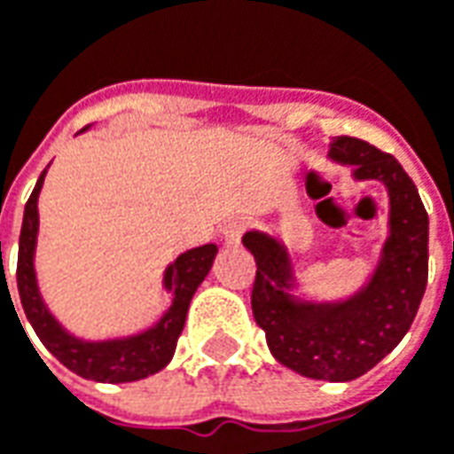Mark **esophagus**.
I'll return each instance as SVG.
<instances>
[{
	"label": "esophagus",
	"mask_w": 454,
	"mask_h": 454,
	"mask_svg": "<svg viewBox=\"0 0 454 454\" xmlns=\"http://www.w3.org/2000/svg\"><path fill=\"white\" fill-rule=\"evenodd\" d=\"M243 233H246V223H243L240 218H233V221H228L226 228H223V240H226L228 246H236V243H240Z\"/></svg>",
	"instance_id": "34e87169"
}]
</instances>
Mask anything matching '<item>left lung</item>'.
Returning <instances> with one entry per match:
<instances>
[{
  "mask_svg": "<svg viewBox=\"0 0 454 454\" xmlns=\"http://www.w3.org/2000/svg\"><path fill=\"white\" fill-rule=\"evenodd\" d=\"M331 158L357 179H380L389 192V238L370 285L340 304L296 301L286 294L292 260L267 233L250 231L243 246L255 257L253 316L270 352L311 380L350 381L384 360L419 314L428 285V214L399 160L367 140L338 136Z\"/></svg>",
  "mask_w": 454,
  "mask_h": 454,
  "instance_id": "left-lung-1",
  "label": "left lung"
}]
</instances>
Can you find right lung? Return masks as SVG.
I'll list each match as a JSON object with an SVG mask.
<instances>
[{"instance_id":"right-lung-1","label":"right lung","mask_w":454,"mask_h":454,"mask_svg":"<svg viewBox=\"0 0 454 454\" xmlns=\"http://www.w3.org/2000/svg\"><path fill=\"white\" fill-rule=\"evenodd\" d=\"M43 177L45 169L41 172L31 197L26 201L24 223H21V236H19L16 286H19V296H21V306H24L28 324L34 325L35 335L41 338L45 348L53 352L67 370H73L84 380L121 384V381H136L148 374H155L175 355L177 338L187 321L189 301L214 265L218 247L208 243V246L187 250L165 270V289H172L175 299H172L168 314L145 333L104 342L77 340L70 333H65L60 324L48 314L43 299L38 294V285H35L34 250L35 233H38V192L43 187Z\"/></svg>"}]
</instances>
